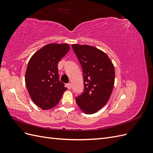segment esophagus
<instances>
[{
    "instance_id": "1",
    "label": "esophagus",
    "mask_w": 153,
    "mask_h": 153,
    "mask_svg": "<svg viewBox=\"0 0 153 153\" xmlns=\"http://www.w3.org/2000/svg\"><path fill=\"white\" fill-rule=\"evenodd\" d=\"M67 87L68 89H71V84H70V83H69V84H67Z\"/></svg>"
}]
</instances>
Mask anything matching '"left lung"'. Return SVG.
Returning a JSON list of instances; mask_svg holds the SVG:
<instances>
[{
	"label": "left lung",
	"instance_id": "1",
	"mask_svg": "<svg viewBox=\"0 0 153 153\" xmlns=\"http://www.w3.org/2000/svg\"><path fill=\"white\" fill-rule=\"evenodd\" d=\"M82 68L84 88L76 102L86 114L98 112L107 103L115 80L114 66L103 51L89 45H72Z\"/></svg>",
	"mask_w": 153,
	"mask_h": 153
}]
</instances>
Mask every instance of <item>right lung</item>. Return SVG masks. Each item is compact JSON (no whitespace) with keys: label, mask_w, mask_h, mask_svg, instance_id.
<instances>
[{"label":"right lung","mask_w":153,"mask_h":153,"mask_svg":"<svg viewBox=\"0 0 153 153\" xmlns=\"http://www.w3.org/2000/svg\"><path fill=\"white\" fill-rule=\"evenodd\" d=\"M68 44H48L32 57L25 73V84L33 102L43 110L59 102L67 88L59 78V62L69 50Z\"/></svg>","instance_id":"obj_1"}]
</instances>
